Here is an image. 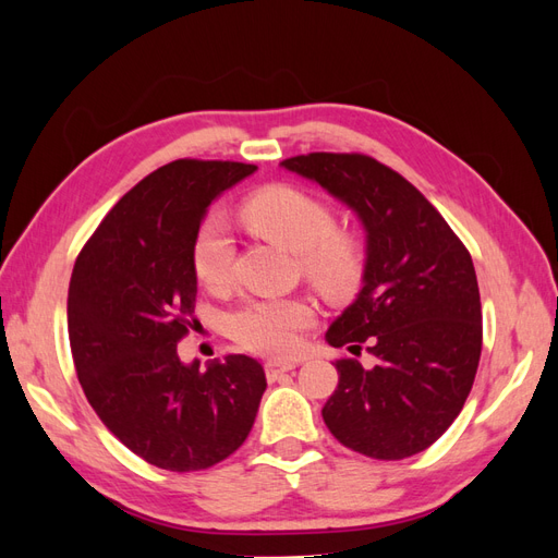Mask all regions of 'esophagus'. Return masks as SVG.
<instances>
[{
    "label": "esophagus",
    "instance_id": "esophagus-1",
    "mask_svg": "<svg viewBox=\"0 0 558 558\" xmlns=\"http://www.w3.org/2000/svg\"><path fill=\"white\" fill-rule=\"evenodd\" d=\"M295 365H298L295 361H279V359L267 361V363H265V375H267L269 381H275L279 375L291 373V369H293Z\"/></svg>",
    "mask_w": 558,
    "mask_h": 558
}]
</instances>
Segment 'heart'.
I'll use <instances>...</instances> for the list:
<instances>
[{
    "label": "heart",
    "instance_id": "1",
    "mask_svg": "<svg viewBox=\"0 0 558 558\" xmlns=\"http://www.w3.org/2000/svg\"><path fill=\"white\" fill-rule=\"evenodd\" d=\"M240 218L253 232L300 253L302 269L326 293H340L359 275V248L349 234L332 230V211L295 185H267L248 195ZM234 238L226 218L211 214L193 244V267L209 291H223L232 279ZM312 307L298 298H263L242 305L230 318L232 337L244 349L283 356L300 344L312 324Z\"/></svg>",
    "mask_w": 558,
    "mask_h": 558
}]
</instances>
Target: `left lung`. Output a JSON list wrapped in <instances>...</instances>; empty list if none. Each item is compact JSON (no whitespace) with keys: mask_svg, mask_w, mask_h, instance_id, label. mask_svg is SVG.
I'll return each mask as SVG.
<instances>
[{"mask_svg":"<svg viewBox=\"0 0 558 558\" xmlns=\"http://www.w3.org/2000/svg\"><path fill=\"white\" fill-rule=\"evenodd\" d=\"M340 199L365 230L363 286L326 342L367 351L342 359L324 421L344 447L400 461L428 449L463 410L482 353L475 265L430 202L391 167L361 154L281 162Z\"/></svg>","mask_w":558,"mask_h":558,"instance_id":"1","label":"left lung"}]
</instances>
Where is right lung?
I'll return each mask as SVG.
<instances>
[{"instance_id": "obj_1", "label": "right lung", "mask_w": 558, "mask_h": 558, "mask_svg": "<svg viewBox=\"0 0 558 558\" xmlns=\"http://www.w3.org/2000/svg\"><path fill=\"white\" fill-rule=\"evenodd\" d=\"M256 165L174 160L142 179L78 253L66 328L76 375L102 424L150 465L191 472L238 451L267 388L258 361L183 363L195 324L193 244L211 202Z\"/></svg>"}]
</instances>
